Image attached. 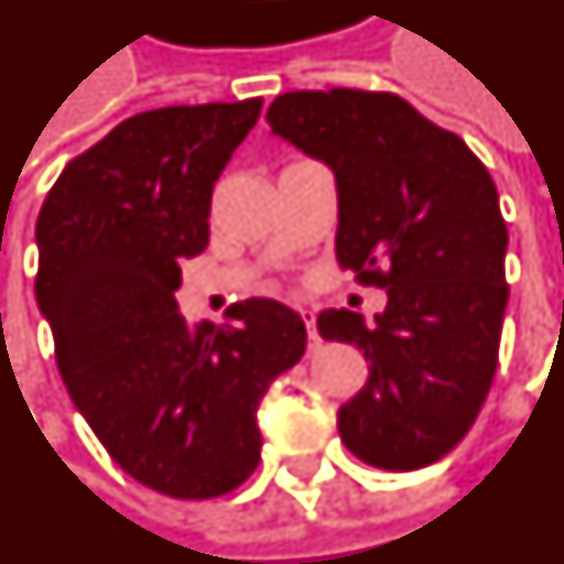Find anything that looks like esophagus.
<instances>
[{
    "label": "esophagus",
    "instance_id": "1",
    "mask_svg": "<svg viewBox=\"0 0 564 564\" xmlns=\"http://www.w3.org/2000/svg\"><path fill=\"white\" fill-rule=\"evenodd\" d=\"M302 321L308 326V348H321V336H317V329H314V314H311V311H302Z\"/></svg>",
    "mask_w": 564,
    "mask_h": 564
}]
</instances>
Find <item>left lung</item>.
Here are the masks:
<instances>
[{"mask_svg": "<svg viewBox=\"0 0 564 564\" xmlns=\"http://www.w3.org/2000/svg\"><path fill=\"white\" fill-rule=\"evenodd\" d=\"M274 137L336 176V256L388 290L366 326L326 308L317 333L369 360L338 409L341 443L381 470H419L458 446L498 366L507 308V223L491 176L455 133L397 94L290 90L269 106Z\"/></svg>", "mask_w": 564, "mask_h": 564, "instance_id": "1", "label": "left lung"}]
</instances>
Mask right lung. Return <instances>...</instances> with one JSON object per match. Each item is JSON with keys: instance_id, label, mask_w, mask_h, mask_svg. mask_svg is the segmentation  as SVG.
Listing matches in <instances>:
<instances>
[{"instance_id": "obj_1", "label": "right lung", "mask_w": 564, "mask_h": 564, "mask_svg": "<svg viewBox=\"0 0 564 564\" xmlns=\"http://www.w3.org/2000/svg\"><path fill=\"white\" fill-rule=\"evenodd\" d=\"M262 100L167 106L121 121L73 159L35 223V302L76 409L124 474L204 501L259 464L256 409L305 354V323L274 299L186 323L180 259L210 241V195Z\"/></svg>"}]
</instances>
